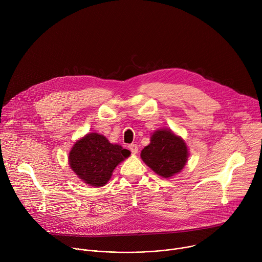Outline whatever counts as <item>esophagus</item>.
<instances>
[{"label": "esophagus", "instance_id": "34e87169", "mask_svg": "<svg viewBox=\"0 0 262 262\" xmlns=\"http://www.w3.org/2000/svg\"><path fill=\"white\" fill-rule=\"evenodd\" d=\"M128 149L132 151V154H137L138 152V146L136 144H129Z\"/></svg>", "mask_w": 262, "mask_h": 262}]
</instances>
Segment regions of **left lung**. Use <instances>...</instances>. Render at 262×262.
Masks as SVG:
<instances>
[{"instance_id":"left-lung-1","label":"left lung","mask_w":262,"mask_h":262,"mask_svg":"<svg viewBox=\"0 0 262 262\" xmlns=\"http://www.w3.org/2000/svg\"><path fill=\"white\" fill-rule=\"evenodd\" d=\"M188 158V146L183 139L167 128L156 130L151 135L150 144L141 151L143 162L164 178L179 173Z\"/></svg>"}]
</instances>
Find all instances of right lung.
<instances>
[{
  "instance_id": "add662e5",
  "label": "right lung",
  "mask_w": 262,
  "mask_h": 262,
  "mask_svg": "<svg viewBox=\"0 0 262 262\" xmlns=\"http://www.w3.org/2000/svg\"><path fill=\"white\" fill-rule=\"evenodd\" d=\"M130 156L118 144H112L97 133L87 134L74 143L69 152V166L82 181L100 188L111 178L114 169Z\"/></svg>"
}]
</instances>
